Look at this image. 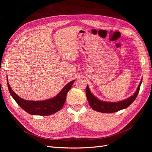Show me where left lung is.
I'll return each mask as SVG.
<instances>
[{
    "label": "left lung",
    "instance_id": "1",
    "mask_svg": "<svg viewBox=\"0 0 152 152\" xmlns=\"http://www.w3.org/2000/svg\"><path fill=\"white\" fill-rule=\"evenodd\" d=\"M142 80H141L139 86L137 91H135L134 94L126 100H124L121 102H102L97 99L96 97H94V95L91 93L89 91L88 86H87L86 94L87 100L89 103L91 107L97 111L101 113H115L116 111H118L124 109L127 107H128L131 103L136 99L137 95L139 92L140 85Z\"/></svg>",
    "mask_w": 152,
    "mask_h": 152
}]
</instances>
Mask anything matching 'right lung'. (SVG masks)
Segmentation results:
<instances>
[{"instance_id":"add662e5","label":"right lung","mask_w":152,"mask_h":152,"mask_svg":"<svg viewBox=\"0 0 152 152\" xmlns=\"http://www.w3.org/2000/svg\"><path fill=\"white\" fill-rule=\"evenodd\" d=\"M8 82V78H7ZM72 81L66 84L55 97L44 101H28L20 98L11 89L7 83L9 91L17 104L27 113L33 115L48 116L57 113L63 107L66 99L68 92L74 83Z\"/></svg>"}]
</instances>
